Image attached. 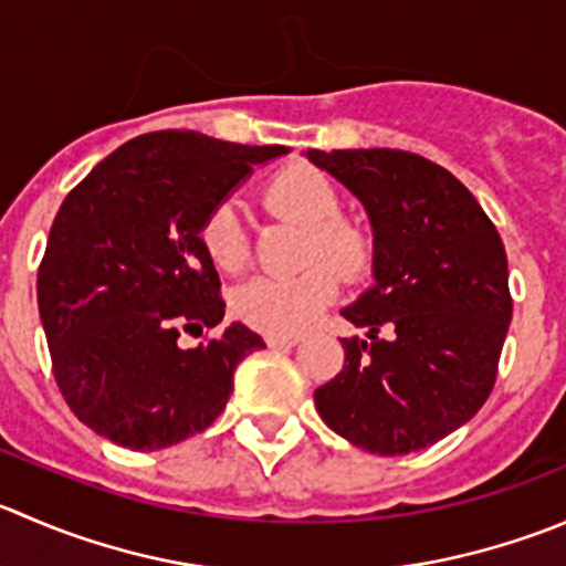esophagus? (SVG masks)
<instances>
[{"label":"esophagus","instance_id":"34e87169","mask_svg":"<svg viewBox=\"0 0 566 566\" xmlns=\"http://www.w3.org/2000/svg\"><path fill=\"white\" fill-rule=\"evenodd\" d=\"M265 343L271 348H293V345H298V337L295 334H287V337H282V334H268Z\"/></svg>","mask_w":566,"mask_h":566}]
</instances>
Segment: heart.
Listing matches in <instances>:
<instances>
[{"label": "heart", "mask_w": 566, "mask_h": 566, "mask_svg": "<svg viewBox=\"0 0 566 566\" xmlns=\"http://www.w3.org/2000/svg\"><path fill=\"white\" fill-rule=\"evenodd\" d=\"M265 201L276 212L310 227L295 276H256L234 290V312L245 326L265 334H298L337 298V274L359 282L373 265V238L345 221V201L328 174L312 166H290L265 185ZM199 240L212 265L240 273L249 265L251 245L238 201L221 199L207 210ZM335 270L332 272L331 268Z\"/></svg>", "instance_id": "b5f03b06"}]
</instances>
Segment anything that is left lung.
I'll use <instances>...</instances> for the list:
<instances>
[{
	"instance_id": "obj_1",
	"label": "left lung",
	"mask_w": 566,
	"mask_h": 566,
	"mask_svg": "<svg viewBox=\"0 0 566 566\" xmlns=\"http://www.w3.org/2000/svg\"><path fill=\"white\" fill-rule=\"evenodd\" d=\"M354 190L376 229V284L343 310L367 339L315 389L328 429L378 457L420 451L490 398L512 321L503 240L475 196L400 149L306 151Z\"/></svg>"
}]
</instances>
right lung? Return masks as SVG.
Returning a JSON list of instances; mask_svg holds the SVG:
<instances>
[{"mask_svg": "<svg viewBox=\"0 0 566 566\" xmlns=\"http://www.w3.org/2000/svg\"><path fill=\"white\" fill-rule=\"evenodd\" d=\"M284 151L149 132L65 196L38 268V310L54 381L87 429L160 451L227 409L234 367L265 343L234 323L199 348L179 345L227 312L199 229L254 163Z\"/></svg>", "mask_w": 566, "mask_h": 566, "instance_id": "right-lung-1", "label": "right lung"}]
</instances>
